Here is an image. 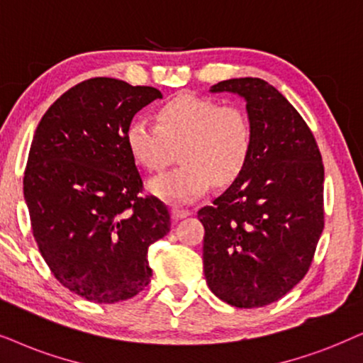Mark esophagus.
<instances>
[{
  "instance_id": "obj_1",
  "label": "esophagus",
  "mask_w": 363,
  "mask_h": 363,
  "mask_svg": "<svg viewBox=\"0 0 363 363\" xmlns=\"http://www.w3.org/2000/svg\"><path fill=\"white\" fill-rule=\"evenodd\" d=\"M171 213H172V218L177 221V219L187 218V216L191 214V211L189 209H184V208H172Z\"/></svg>"
}]
</instances>
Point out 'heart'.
I'll use <instances>...</instances> for the list:
<instances>
[{"label":"heart","mask_w":363,"mask_h":363,"mask_svg":"<svg viewBox=\"0 0 363 363\" xmlns=\"http://www.w3.org/2000/svg\"><path fill=\"white\" fill-rule=\"evenodd\" d=\"M128 152L150 172L166 169L179 149L181 166L150 181L160 199L187 203L211 182L228 184L240 176L251 150V127L236 105L194 94H179L155 112V122L134 118L125 132Z\"/></svg>","instance_id":"1"}]
</instances>
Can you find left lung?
<instances>
[{"label": "left lung", "instance_id": "1", "mask_svg": "<svg viewBox=\"0 0 363 363\" xmlns=\"http://www.w3.org/2000/svg\"><path fill=\"white\" fill-rule=\"evenodd\" d=\"M246 100L251 150L246 166L211 206L204 226V274L211 291L236 308H259L303 279L322 236L323 162L310 127L261 79L211 86Z\"/></svg>", "mask_w": 363, "mask_h": 363}]
</instances>
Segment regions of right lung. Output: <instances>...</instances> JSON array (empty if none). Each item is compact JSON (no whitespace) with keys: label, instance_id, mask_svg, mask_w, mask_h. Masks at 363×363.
I'll use <instances>...</instances> for the list:
<instances>
[{"label":"right lung","instance_id":"1","mask_svg":"<svg viewBox=\"0 0 363 363\" xmlns=\"http://www.w3.org/2000/svg\"><path fill=\"white\" fill-rule=\"evenodd\" d=\"M154 86L97 77L53 102L31 142L23 194L53 277L95 303L135 296L152 277L149 246L171 229L167 206L142 196L125 132Z\"/></svg>","mask_w":363,"mask_h":363}]
</instances>
